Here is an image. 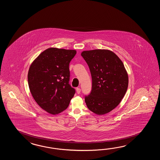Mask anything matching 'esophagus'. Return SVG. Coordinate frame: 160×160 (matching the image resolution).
<instances>
[{
  "label": "esophagus",
  "instance_id": "esophagus-1",
  "mask_svg": "<svg viewBox=\"0 0 160 160\" xmlns=\"http://www.w3.org/2000/svg\"><path fill=\"white\" fill-rule=\"evenodd\" d=\"M76 91H77V92L78 94H80L81 90V88H76Z\"/></svg>",
  "mask_w": 160,
  "mask_h": 160
}]
</instances>
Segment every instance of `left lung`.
I'll return each instance as SVG.
<instances>
[{
  "label": "left lung",
  "mask_w": 160,
  "mask_h": 160,
  "mask_svg": "<svg viewBox=\"0 0 160 160\" xmlns=\"http://www.w3.org/2000/svg\"><path fill=\"white\" fill-rule=\"evenodd\" d=\"M81 55L92 75V91L85 96L86 105L98 115L111 112L119 105L128 87V75L122 62L108 50L83 51Z\"/></svg>",
  "instance_id": "left-lung-1"
}]
</instances>
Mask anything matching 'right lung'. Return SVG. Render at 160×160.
<instances>
[{"mask_svg":"<svg viewBox=\"0 0 160 160\" xmlns=\"http://www.w3.org/2000/svg\"><path fill=\"white\" fill-rule=\"evenodd\" d=\"M77 51L51 48L31 63L28 83L35 101L46 112L57 114L68 108L75 94L69 84V64Z\"/></svg>","mask_w":160,"mask_h":160,"instance_id":"add662e5","label":"right lung"}]
</instances>
